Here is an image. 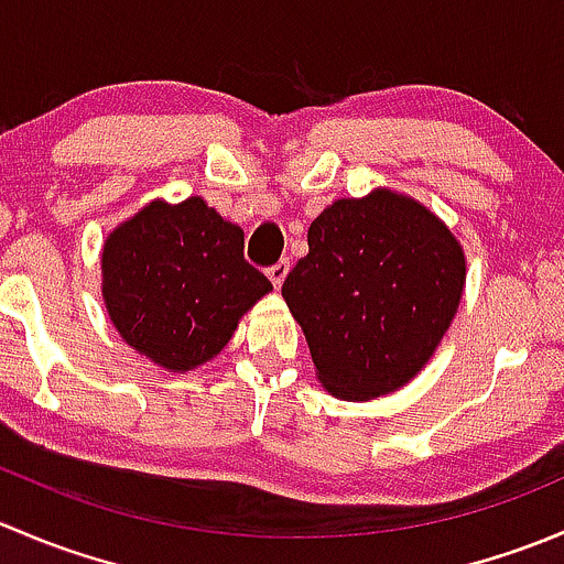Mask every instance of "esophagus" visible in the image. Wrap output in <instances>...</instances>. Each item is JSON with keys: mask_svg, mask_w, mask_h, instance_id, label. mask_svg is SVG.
Instances as JSON below:
<instances>
[{"mask_svg": "<svg viewBox=\"0 0 564 564\" xmlns=\"http://www.w3.org/2000/svg\"><path fill=\"white\" fill-rule=\"evenodd\" d=\"M267 275H270V281H272V286H281L283 281H286V275H289V259H281L278 261V264H272V267H267Z\"/></svg>", "mask_w": 564, "mask_h": 564, "instance_id": "1", "label": "esophagus"}]
</instances>
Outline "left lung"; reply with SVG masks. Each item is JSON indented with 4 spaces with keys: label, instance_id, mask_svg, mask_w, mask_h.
Here are the masks:
<instances>
[{
    "label": "left lung",
    "instance_id": "left-lung-1",
    "mask_svg": "<svg viewBox=\"0 0 564 564\" xmlns=\"http://www.w3.org/2000/svg\"><path fill=\"white\" fill-rule=\"evenodd\" d=\"M466 256L445 220L406 193L338 198L283 281L322 388L371 401L412 382L456 318Z\"/></svg>",
    "mask_w": 564,
    "mask_h": 564
}]
</instances>
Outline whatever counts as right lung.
<instances>
[{
	"label": "right lung",
	"instance_id": "1",
	"mask_svg": "<svg viewBox=\"0 0 564 564\" xmlns=\"http://www.w3.org/2000/svg\"><path fill=\"white\" fill-rule=\"evenodd\" d=\"M246 235L202 196L155 198L104 240L108 318L155 366L185 373L220 355L240 318L272 292L242 256Z\"/></svg>",
	"mask_w": 564,
	"mask_h": 564
}]
</instances>
